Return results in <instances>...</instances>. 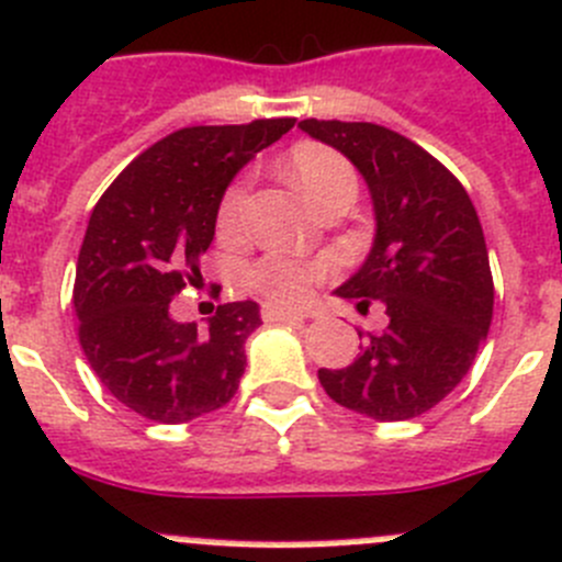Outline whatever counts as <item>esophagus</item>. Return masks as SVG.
I'll return each mask as SVG.
<instances>
[{
	"label": "esophagus",
	"mask_w": 562,
	"mask_h": 562,
	"mask_svg": "<svg viewBox=\"0 0 562 562\" xmlns=\"http://www.w3.org/2000/svg\"><path fill=\"white\" fill-rule=\"evenodd\" d=\"M263 318L266 322H288V324H305V313L299 311H285V307H274L266 305L263 307Z\"/></svg>",
	"instance_id": "1"
}]
</instances>
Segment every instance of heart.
I'll return each mask as SVG.
<instances>
[{"label": "heart", "instance_id": "obj_1", "mask_svg": "<svg viewBox=\"0 0 562 562\" xmlns=\"http://www.w3.org/2000/svg\"><path fill=\"white\" fill-rule=\"evenodd\" d=\"M285 171L288 180L299 188V193L313 207L338 188L355 186L349 162L338 151L327 149L322 144H299L288 155ZM240 202H244V188L240 186H233L224 193L222 204H218V229L224 235L238 229ZM327 271L329 266L322 263V260H299V257L282 255V251H271L249 269V285L274 305H299V302H305L311 296L313 285L324 280Z\"/></svg>", "mask_w": 562, "mask_h": 562}]
</instances>
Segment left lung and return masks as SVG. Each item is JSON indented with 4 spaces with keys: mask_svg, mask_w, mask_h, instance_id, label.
I'll list each match as a JSON object with an SVG mask.
<instances>
[{
    "mask_svg": "<svg viewBox=\"0 0 562 562\" xmlns=\"http://www.w3.org/2000/svg\"><path fill=\"white\" fill-rule=\"evenodd\" d=\"M299 130L338 149L366 180L374 244L338 296L387 327L358 329L346 369H318L329 400L374 422H407L458 387L494 316L485 235L465 188L405 135L369 122L305 119Z\"/></svg>",
    "mask_w": 562,
    "mask_h": 562,
    "instance_id": "8db88e82",
    "label": "left lung"
}]
</instances>
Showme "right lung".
Wrapping results in <instances>:
<instances>
[{
    "mask_svg": "<svg viewBox=\"0 0 562 562\" xmlns=\"http://www.w3.org/2000/svg\"><path fill=\"white\" fill-rule=\"evenodd\" d=\"M293 119L186 127L135 157L102 193L77 257L80 344L102 385L149 422L182 424L227 405L246 369L257 302L218 305L207 327L171 318L199 277L224 191Z\"/></svg>",
    "mask_w": 562,
    "mask_h": 562,
    "instance_id": "1",
    "label": "right lung"
}]
</instances>
